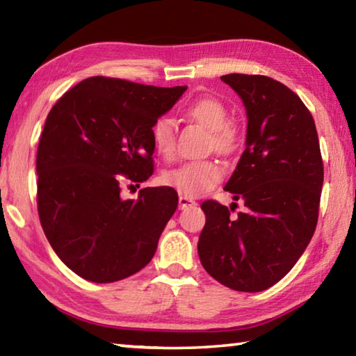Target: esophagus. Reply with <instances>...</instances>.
I'll return each mask as SVG.
<instances>
[{
  "label": "esophagus",
  "instance_id": "34e87169",
  "mask_svg": "<svg viewBox=\"0 0 356 356\" xmlns=\"http://www.w3.org/2000/svg\"><path fill=\"white\" fill-rule=\"evenodd\" d=\"M196 206V201L190 200V197L186 196H180L179 197V209H190V207H195Z\"/></svg>",
  "mask_w": 356,
  "mask_h": 356
}]
</instances>
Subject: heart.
I'll return each instance as SVG.
<instances>
[{
    "label": "heart",
    "instance_id": "b5f03b06",
    "mask_svg": "<svg viewBox=\"0 0 356 356\" xmlns=\"http://www.w3.org/2000/svg\"><path fill=\"white\" fill-rule=\"evenodd\" d=\"M185 116L195 120L210 131V146L220 154H231L236 149L237 134L229 122L227 108L220 100L202 97L185 108ZM156 152L171 156L176 146V127L170 118H159L150 129ZM225 171L215 160L185 161L165 174V182L176 188L180 195L196 197L213 190L221 182Z\"/></svg>",
    "mask_w": 356,
    "mask_h": 356
}]
</instances>
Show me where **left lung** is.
Returning a JSON list of instances; mask_svg holds the SVG:
<instances>
[{
  "label": "left lung",
  "mask_w": 356,
  "mask_h": 356,
  "mask_svg": "<svg viewBox=\"0 0 356 356\" xmlns=\"http://www.w3.org/2000/svg\"><path fill=\"white\" fill-rule=\"evenodd\" d=\"M221 80L242 97L248 114L246 149L225 186L234 200H243L246 212L231 216L232 207L204 201L197 252L222 286L261 292L291 272L314 236L323 185L321 146L309 110L286 84L245 74Z\"/></svg>",
  "instance_id": "obj_1"
}]
</instances>
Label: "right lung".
<instances>
[{"mask_svg": "<svg viewBox=\"0 0 356 356\" xmlns=\"http://www.w3.org/2000/svg\"><path fill=\"white\" fill-rule=\"evenodd\" d=\"M122 78L91 76L69 89L48 113L38 170V212L58 257L81 278L114 282L154 257L160 234L177 209L171 186H130L152 176L150 129L185 92Z\"/></svg>", "mask_w": 356, "mask_h": 356, "instance_id": "add662e5", "label": "right lung"}]
</instances>
